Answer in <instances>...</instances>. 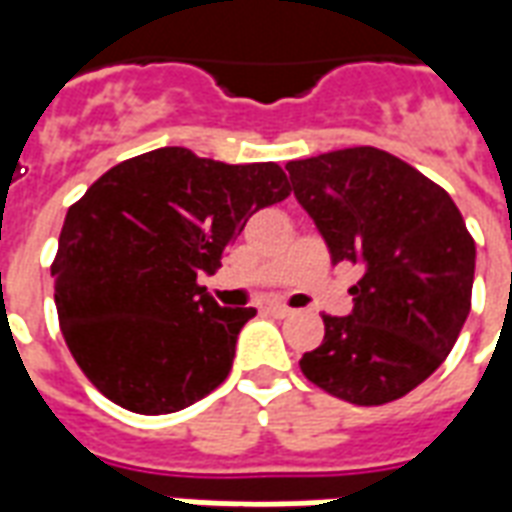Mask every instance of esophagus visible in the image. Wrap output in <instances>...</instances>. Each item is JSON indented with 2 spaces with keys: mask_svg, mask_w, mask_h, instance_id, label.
I'll return each instance as SVG.
<instances>
[{
  "mask_svg": "<svg viewBox=\"0 0 512 512\" xmlns=\"http://www.w3.org/2000/svg\"><path fill=\"white\" fill-rule=\"evenodd\" d=\"M268 310H271V315H274V318H290V315L296 312V310H290L288 304H271Z\"/></svg>",
  "mask_w": 512,
  "mask_h": 512,
  "instance_id": "34e87169",
  "label": "esophagus"
}]
</instances>
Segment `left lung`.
<instances>
[{
	"label": "left lung",
	"mask_w": 512,
	"mask_h": 512,
	"mask_svg": "<svg viewBox=\"0 0 512 512\" xmlns=\"http://www.w3.org/2000/svg\"><path fill=\"white\" fill-rule=\"evenodd\" d=\"M285 169L332 263L362 266L354 310L323 315V343L301 356V373L356 406L392 403L433 376L461 334L472 307V235L447 191L378 147Z\"/></svg>",
	"instance_id": "left-lung-1"
}]
</instances>
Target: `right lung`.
<instances>
[{"mask_svg": "<svg viewBox=\"0 0 512 512\" xmlns=\"http://www.w3.org/2000/svg\"><path fill=\"white\" fill-rule=\"evenodd\" d=\"M274 161L224 164L158 147L73 202L51 263L60 329L93 386L134 414H172L230 376L255 307H219L197 277L246 219L290 194Z\"/></svg>", "mask_w": 512, "mask_h": 512, "instance_id": "1", "label": "right lung"}]
</instances>
